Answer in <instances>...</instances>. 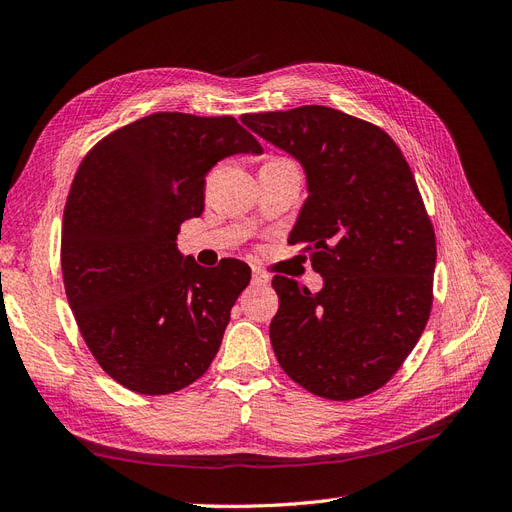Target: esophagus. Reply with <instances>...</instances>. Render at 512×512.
Wrapping results in <instances>:
<instances>
[{
	"label": "esophagus",
	"mask_w": 512,
	"mask_h": 512,
	"mask_svg": "<svg viewBox=\"0 0 512 512\" xmlns=\"http://www.w3.org/2000/svg\"><path fill=\"white\" fill-rule=\"evenodd\" d=\"M269 282H271V275H269V273L260 271V269H254V271H252V284L265 286V284H269Z\"/></svg>",
	"instance_id": "34e87169"
}]
</instances>
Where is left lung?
<instances>
[{"label":"left lung","instance_id":"8db88e82","mask_svg":"<svg viewBox=\"0 0 512 512\" xmlns=\"http://www.w3.org/2000/svg\"><path fill=\"white\" fill-rule=\"evenodd\" d=\"M241 121L303 166L307 200L288 243L322 275L318 292L273 277L277 361L324 399L374 393L416 346L433 301L436 235L404 153L374 123L329 106Z\"/></svg>","mask_w":512,"mask_h":512}]
</instances>
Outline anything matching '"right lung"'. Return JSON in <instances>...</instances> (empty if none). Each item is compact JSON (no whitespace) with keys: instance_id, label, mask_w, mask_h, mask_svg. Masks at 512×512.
<instances>
[{"instance_id":"obj_1","label":"right lung","mask_w":512,"mask_h":512,"mask_svg":"<svg viewBox=\"0 0 512 512\" xmlns=\"http://www.w3.org/2000/svg\"><path fill=\"white\" fill-rule=\"evenodd\" d=\"M235 153H262L235 117L153 113L91 149L61 228V271L87 348L141 395L185 389L218 354L252 271L205 269L177 250L179 226L205 209V177Z\"/></svg>"}]
</instances>
